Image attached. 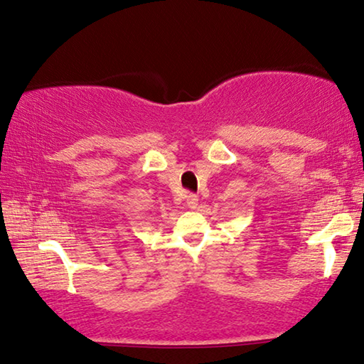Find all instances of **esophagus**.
<instances>
[{"instance_id":"1","label":"esophagus","mask_w":364,"mask_h":364,"mask_svg":"<svg viewBox=\"0 0 364 364\" xmlns=\"http://www.w3.org/2000/svg\"><path fill=\"white\" fill-rule=\"evenodd\" d=\"M186 202L188 208H197L198 207V197L195 193H187L186 195Z\"/></svg>"}]
</instances>
